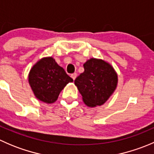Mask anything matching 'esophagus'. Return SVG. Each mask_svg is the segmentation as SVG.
Masks as SVG:
<instances>
[{
  "label": "esophagus",
  "instance_id": "obj_1",
  "mask_svg": "<svg viewBox=\"0 0 154 154\" xmlns=\"http://www.w3.org/2000/svg\"><path fill=\"white\" fill-rule=\"evenodd\" d=\"M71 78L74 80L76 79V77H77V74H76V73H74V74H71Z\"/></svg>",
  "mask_w": 154,
  "mask_h": 154
}]
</instances>
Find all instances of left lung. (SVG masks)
<instances>
[{
    "label": "left lung",
    "instance_id": "left-lung-1",
    "mask_svg": "<svg viewBox=\"0 0 154 154\" xmlns=\"http://www.w3.org/2000/svg\"><path fill=\"white\" fill-rule=\"evenodd\" d=\"M84 71L74 84L88 106H101L116 90L118 75L114 68L102 60L91 58L83 65Z\"/></svg>",
    "mask_w": 154,
    "mask_h": 154
}]
</instances>
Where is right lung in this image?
<instances>
[{
  "mask_svg": "<svg viewBox=\"0 0 154 154\" xmlns=\"http://www.w3.org/2000/svg\"><path fill=\"white\" fill-rule=\"evenodd\" d=\"M28 79L35 97L47 103L55 102L63 88L73 82V79L52 57L37 62L31 68Z\"/></svg>",
  "mask_w": 154,
  "mask_h": 154,
  "instance_id": "right-lung-1",
  "label": "right lung"
}]
</instances>
